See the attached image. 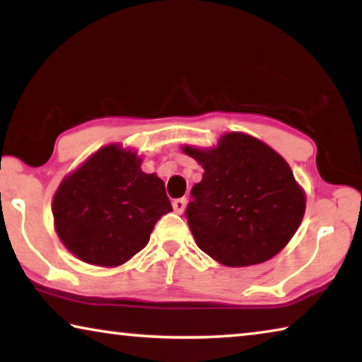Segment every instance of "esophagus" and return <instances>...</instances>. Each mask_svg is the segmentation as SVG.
<instances>
[{
  "label": "esophagus",
  "instance_id": "1",
  "mask_svg": "<svg viewBox=\"0 0 362 362\" xmlns=\"http://www.w3.org/2000/svg\"><path fill=\"white\" fill-rule=\"evenodd\" d=\"M185 204H187V199L185 198H179V199H174L173 201V207H174V211L177 214H182L183 212V209H185Z\"/></svg>",
  "mask_w": 362,
  "mask_h": 362
}]
</instances>
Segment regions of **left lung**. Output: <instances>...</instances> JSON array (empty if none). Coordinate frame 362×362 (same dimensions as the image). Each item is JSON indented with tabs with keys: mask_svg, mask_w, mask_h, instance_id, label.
<instances>
[{
	"mask_svg": "<svg viewBox=\"0 0 362 362\" xmlns=\"http://www.w3.org/2000/svg\"><path fill=\"white\" fill-rule=\"evenodd\" d=\"M182 150L204 169L185 212L203 252L240 268L267 262L287 246L306 198L279 153L244 132H226L209 148Z\"/></svg>",
	"mask_w": 362,
	"mask_h": 362,
	"instance_id": "1",
	"label": "left lung"
}]
</instances>
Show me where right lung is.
Segmentation results:
<instances>
[{
  "label": "right lung",
  "mask_w": 362,
  "mask_h": 362,
  "mask_svg": "<svg viewBox=\"0 0 362 362\" xmlns=\"http://www.w3.org/2000/svg\"><path fill=\"white\" fill-rule=\"evenodd\" d=\"M140 166L137 151L110 144L64 177L52 216L69 252L89 265L113 268L148 244L156 222L173 206L164 182Z\"/></svg>",
  "instance_id": "obj_1"
}]
</instances>
